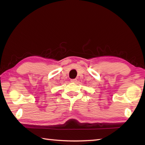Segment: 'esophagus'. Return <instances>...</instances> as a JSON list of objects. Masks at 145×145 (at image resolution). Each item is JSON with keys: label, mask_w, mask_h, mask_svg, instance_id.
I'll use <instances>...</instances> for the list:
<instances>
[{"label": "esophagus", "mask_w": 145, "mask_h": 145, "mask_svg": "<svg viewBox=\"0 0 145 145\" xmlns=\"http://www.w3.org/2000/svg\"><path fill=\"white\" fill-rule=\"evenodd\" d=\"M70 82L72 83H76V79H71Z\"/></svg>", "instance_id": "esophagus-1"}]
</instances>
